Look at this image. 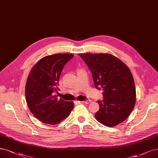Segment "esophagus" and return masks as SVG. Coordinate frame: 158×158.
<instances>
[{
  "label": "esophagus",
  "instance_id": "obj_1",
  "mask_svg": "<svg viewBox=\"0 0 158 158\" xmlns=\"http://www.w3.org/2000/svg\"><path fill=\"white\" fill-rule=\"evenodd\" d=\"M90 102H91V100H86V101H82V102L85 103V104H88V103H89Z\"/></svg>",
  "mask_w": 158,
  "mask_h": 158
}]
</instances>
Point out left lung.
<instances>
[{
    "label": "left lung",
    "mask_w": 158,
    "mask_h": 158,
    "mask_svg": "<svg viewBox=\"0 0 158 158\" xmlns=\"http://www.w3.org/2000/svg\"><path fill=\"white\" fill-rule=\"evenodd\" d=\"M91 70L95 88L102 89L103 99L97 101V120L107 127L122 123L130 115L136 101L134 80L121 60L108 53L78 54Z\"/></svg>",
    "instance_id": "obj_1"
}]
</instances>
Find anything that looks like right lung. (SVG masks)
I'll return each mask as SVG.
<instances>
[{
  "instance_id": "1",
  "label": "right lung",
  "mask_w": 158,
  "mask_h": 158,
  "mask_svg": "<svg viewBox=\"0 0 158 158\" xmlns=\"http://www.w3.org/2000/svg\"><path fill=\"white\" fill-rule=\"evenodd\" d=\"M74 55L57 53L42 58L32 67L25 85V99L34 116L44 123L55 125L71 112L72 101L57 99L59 79L62 70Z\"/></svg>"
}]
</instances>
